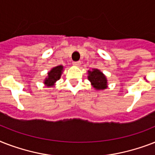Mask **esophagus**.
<instances>
[{"label":"esophagus","instance_id":"34e87169","mask_svg":"<svg viewBox=\"0 0 155 155\" xmlns=\"http://www.w3.org/2000/svg\"><path fill=\"white\" fill-rule=\"evenodd\" d=\"M73 65L75 66V67H80L81 65V63H80V61H78V62H73Z\"/></svg>","mask_w":155,"mask_h":155}]
</instances>
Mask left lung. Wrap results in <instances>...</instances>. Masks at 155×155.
Returning <instances> with one entry per match:
<instances>
[{
    "instance_id": "1",
    "label": "left lung",
    "mask_w": 155,
    "mask_h": 155,
    "mask_svg": "<svg viewBox=\"0 0 155 155\" xmlns=\"http://www.w3.org/2000/svg\"><path fill=\"white\" fill-rule=\"evenodd\" d=\"M87 80H89L91 84L97 91L106 89L108 87V80L105 75L99 69L93 68L92 71H87Z\"/></svg>"
}]
</instances>
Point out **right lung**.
Returning <instances> with one entry per match:
<instances>
[{"mask_svg":"<svg viewBox=\"0 0 155 155\" xmlns=\"http://www.w3.org/2000/svg\"><path fill=\"white\" fill-rule=\"evenodd\" d=\"M63 66L59 65L56 66L53 68L49 72L47 73V76L45 78L44 80V84L47 87H53L54 85L55 84L56 81H58L61 78L62 73L63 71Z\"/></svg>","mask_w":155,"mask_h":155,"instance_id":"right-lung-1","label":"right lung"}]
</instances>
